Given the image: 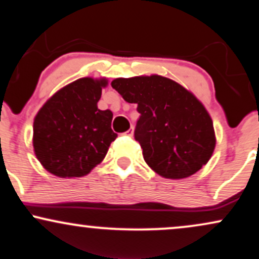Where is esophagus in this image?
<instances>
[{
    "label": "esophagus",
    "instance_id": "obj_1",
    "mask_svg": "<svg viewBox=\"0 0 259 259\" xmlns=\"http://www.w3.org/2000/svg\"><path fill=\"white\" fill-rule=\"evenodd\" d=\"M124 135H126V136H133V135H134V127H130V129L127 130V132L124 133Z\"/></svg>",
    "mask_w": 259,
    "mask_h": 259
}]
</instances>
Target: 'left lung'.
<instances>
[{
  "label": "left lung",
  "mask_w": 259,
  "mask_h": 259,
  "mask_svg": "<svg viewBox=\"0 0 259 259\" xmlns=\"http://www.w3.org/2000/svg\"><path fill=\"white\" fill-rule=\"evenodd\" d=\"M111 86L127 103L137 104L134 135L158 175L186 178L209 161L217 142L214 126L194 94L159 75L116 78Z\"/></svg>",
  "instance_id": "obj_1"
}]
</instances>
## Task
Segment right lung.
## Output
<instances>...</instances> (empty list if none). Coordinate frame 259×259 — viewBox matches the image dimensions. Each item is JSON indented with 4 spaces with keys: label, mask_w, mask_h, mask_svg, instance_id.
<instances>
[{
    "label": "right lung",
    "mask_w": 259,
    "mask_h": 259,
    "mask_svg": "<svg viewBox=\"0 0 259 259\" xmlns=\"http://www.w3.org/2000/svg\"><path fill=\"white\" fill-rule=\"evenodd\" d=\"M106 78H78L54 94L33 123V147L45 169L62 178L82 177L103 161L117 134L112 112L98 109Z\"/></svg>",
    "instance_id": "1"
}]
</instances>
